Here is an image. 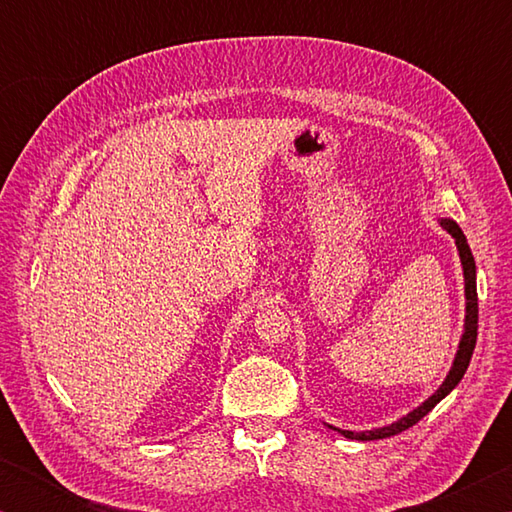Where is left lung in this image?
I'll return each instance as SVG.
<instances>
[{
	"mask_svg": "<svg viewBox=\"0 0 512 512\" xmlns=\"http://www.w3.org/2000/svg\"><path fill=\"white\" fill-rule=\"evenodd\" d=\"M443 228L456 239L458 253H461L463 273H465V298H467L465 334H463V339H461V345H458V354H456V359H454V366H452V370H449V375L443 381V386H440L438 391L433 393L422 406H418V409L406 415V418L397 420L395 424H388V427L375 429V431H361V433L341 431L345 438H354V440H384V438L397 436V433H402V431H406L409 427H413V424L420 422L424 415H427L433 409V406H436L440 400H443L445 395L452 393V388L458 384V381L463 379L467 366H470V359H472V352H474V345H476V327H479V298H476V266H474L472 250H470V246H467V239L463 235V230L458 228L454 221H449V219L443 221Z\"/></svg>",
	"mask_w": 512,
	"mask_h": 512,
	"instance_id": "left-lung-1",
	"label": "left lung"
}]
</instances>
